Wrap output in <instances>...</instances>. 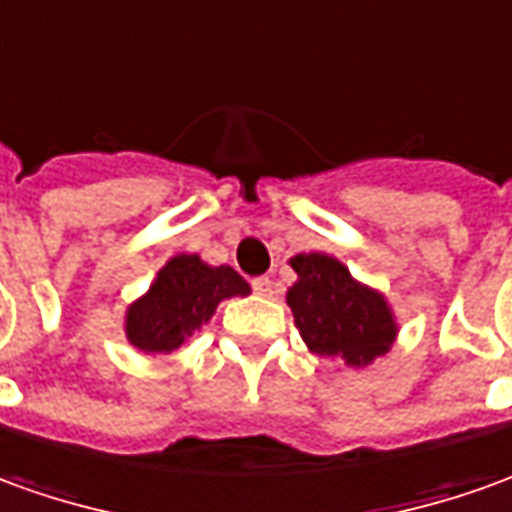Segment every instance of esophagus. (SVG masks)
I'll list each match as a JSON object with an SVG mask.
<instances>
[{"label":"esophagus","mask_w":512,"mask_h":512,"mask_svg":"<svg viewBox=\"0 0 512 512\" xmlns=\"http://www.w3.org/2000/svg\"><path fill=\"white\" fill-rule=\"evenodd\" d=\"M252 288H255V293H260V296H271V293H274V282L268 280V277H255V280H252Z\"/></svg>","instance_id":"34e87169"}]
</instances>
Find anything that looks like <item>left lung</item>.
Masks as SVG:
<instances>
[{
    "instance_id": "1",
    "label": "left lung",
    "mask_w": 512,
    "mask_h": 512,
    "mask_svg": "<svg viewBox=\"0 0 512 512\" xmlns=\"http://www.w3.org/2000/svg\"><path fill=\"white\" fill-rule=\"evenodd\" d=\"M291 266L299 280L288 305L310 352L363 368L391 349L396 321L382 293L352 280L341 260L321 252L291 257Z\"/></svg>"
}]
</instances>
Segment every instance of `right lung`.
<instances>
[{
  "mask_svg": "<svg viewBox=\"0 0 512 512\" xmlns=\"http://www.w3.org/2000/svg\"><path fill=\"white\" fill-rule=\"evenodd\" d=\"M246 293L249 282L235 268L207 266L199 255L171 257L127 310V338L146 355H169L210 321L221 299Z\"/></svg>",
  "mask_w": 512,
  "mask_h": 512,
  "instance_id": "right-lung-1",
  "label": "right lung"
}]
</instances>
